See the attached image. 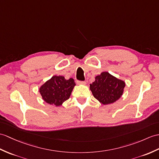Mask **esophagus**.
I'll use <instances>...</instances> for the list:
<instances>
[{"label": "esophagus", "instance_id": "34e87169", "mask_svg": "<svg viewBox=\"0 0 159 159\" xmlns=\"http://www.w3.org/2000/svg\"><path fill=\"white\" fill-rule=\"evenodd\" d=\"M76 83L78 84H86L85 81H80V80H77Z\"/></svg>", "mask_w": 159, "mask_h": 159}]
</instances>
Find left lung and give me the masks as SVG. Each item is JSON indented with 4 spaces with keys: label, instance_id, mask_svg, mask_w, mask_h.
I'll list each match as a JSON object with an SVG mask.
<instances>
[{
    "label": "left lung",
    "instance_id": "8db88e82",
    "mask_svg": "<svg viewBox=\"0 0 159 159\" xmlns=\"http://www.w3.org/2000/svg\"><path fill=\"white\" fill-rule=\"evenodd\" d=\"M125 83L108 72H103L90 84V90L95 99L107 105L115 102L123 95Z\"/></svg>",
    "mask_w": 159,
    "mask_h": 159
}]
</instances>
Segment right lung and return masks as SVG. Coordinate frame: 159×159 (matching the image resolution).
I'll return each instance as SVG.
<instances>
[{
  "mask_svg": "<svg viewBox=\"0 0 159 159\" xmlns=\"http://www.w3.org/2000/svg\"><path fill=\"white\" fill-rule=\"evenodd\" d=\"M75 85L72 78L66 80L64 76H53L40 87L39 91L47 104L59 106L69 99Z\"/></svg>",
  "mask_w": 159,
  "mask_h": 159,
  "instance_id": "obj_1",
  "label": "right lung"
}]
</instances>
